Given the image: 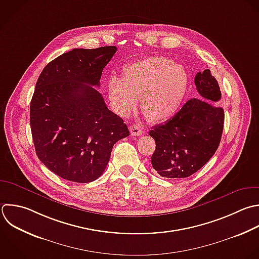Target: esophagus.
<instances>
[{
  "instance_id": "1",
  "label": "esophagus",
  "mask_w": 259,
  "mask_h": 259,
  "mask_svg": "<svg viewBox=\"0 0 259 259\" xmlns=\"http://www.w3.org/2000/svg\"><path fill=\"white\" fill-rule=\"evenodd\" d=\"M132 136H142L143 135V128L139 124H133L130 127Z\"/></svg>"
}]
</instances>
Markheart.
Here are the masks:
<instances>
[{
    "label": "heart",
    "instance_id": "1",
    "mask_svg": "<svg viewBox=\"0 0 259 259\" xmlns=\"http://www.w3.org/2000/svg\"><path fill=\"white\" fill-rule=\"evenodd\" d=\"M188 74L181 65L165 57H149L127 65L122 79L112 77L108 96L113 109L121 116L130 115L141 97V108L151 121H164L182 105Z\"/></svg>",
    "mask_w": 259,
    "mask_h": 259
}]
</instances>
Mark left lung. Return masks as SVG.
Segmentation results:
<instances>
[{
  "instance_id": "8db88e82",
  "label": "left lung",
  "mask_w": 259,
  "mask_h": 259,
  "mask_svg": "<svg viewBox=\"0 0 259 259\" xmlns=\"http://www.w3.org/2000/svg\"><path fill=\"white\" fill-rule=\"evenodd\" d=\"M204 99L192 98L169 120L150 131L156 142L152 166L166 178H185L198 171L215 153L224 128V109L210 104L221 99L218 81L209 70L194 78Z\"/></svg>"
}]
</instances>
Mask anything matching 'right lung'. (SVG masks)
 <instances>
[{"label": "right lung", "mask_w": 259, "mask_h": 259, "mask_svg": "<svg viewBox=\"0 0 259 259\" xmlns=\"http://www.w3.org/2000/svg\"><path fill=\"white\" fill-rule=\"evenodd\" d=\"M116 47L74 49L42 70L30 102V127L39 160L58 176L78 183L104 172L116 142L130 136L110 111L100 86Z\"/></svg>", "instance_id": "1"}]
</instances>
